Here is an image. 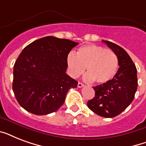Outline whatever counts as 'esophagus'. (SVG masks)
I'll return each instance as SVG.
<instances>
[{
	"mask_svg": "<svg viewBox=\"0 0 146 146\" xmlns=\"http://www.w3.org/2000/svg\"><path fill=\"white\" fill-rule=\"evenodd\" d=\"M85 85L83 84V83H82V82H78V87H79V88H82V87H83Z\"/></svg>",
	"mask_w": 146,
	"mask_h": 146,
	"instance_id": "obj_1",
	"label": "esophagus"
}]
</instances>
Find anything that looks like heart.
<instances>
[{
	"instance_id": "heart-1",
	"label": "heart",
	"mask_w": 146,
	"mask_h": 146,
	"mask_svg": "<svg viewBox=\"0 0 146 146\" xmlns=\"http://www.w3.org/2000/svg\"><path fill=\"white\" fill-rule=\"evenodd\" d=\"M70 75L79 77L86 67L88 81L103 84L113 79L118 70L117 55L111 49H105L98 44H88L80 47L76 52L70 54L66 58Z\"/></svg>"
}]
</instances>
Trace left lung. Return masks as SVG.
I'll return each instance as SVG.
<instances>
[{
  "mask_svg": "<svg viewBox=\"0 0 146 146\" xmlns=\"http://www.w3.org/2000/svg\"><path fill=\"white\" fill-rule=\"evenodd\" d=\"M117 55L119 69L112 80L94 86L96 95L87 102L89 108L104 117H114L131 104L137 89V70L127 51L117 44L102 41Z\"/></svg>",
  "mask_w": 146,
  "mask_h": 146,
  "instance_id": "8db88e82",
  "label": "left lung"
}]
</instances>
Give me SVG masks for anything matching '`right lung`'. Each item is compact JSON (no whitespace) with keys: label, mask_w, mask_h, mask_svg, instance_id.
Here are the masks:
<instances>
[{"label":"right lung","mask_w":146,"mask_h":146,"mask_svg":"<svg viewBox=\"0 0 146 146\" xmlns=\"http://www.w3.org/2000/svg\"><path fill=\"white\" fill-rule=\"evenodd\" d=\"M79 43L54 36L25 48L13 66V90L20 106L36 115L57 111L78 82L66 73V58Z\"/></svg>","instance_id":"obj_1"}]
</instances>
